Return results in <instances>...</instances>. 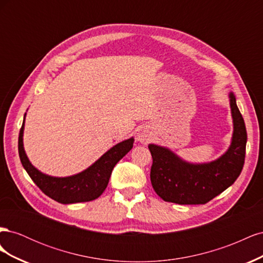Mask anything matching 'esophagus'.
Listing matches in <instances>:
<instances>
[{"instance_id":"1","label":"esophagus","mask_w":263,"mask_h":263,"mask_svg":"<svg viewBox=\"0 0 263 263\" xmlns=\"http://www.w3.org/2000/svg\"><path fill=\"white\" fill-rule=\"evenodd\" d=\"M153 139V134L147 128H141L137 134V140L141 144H148V142Z\"/></svg>"}]
</instances>
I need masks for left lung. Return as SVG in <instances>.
Instances as JSON below:
<instances>
[{
    "label": "left lung",
    "instance_id": "obj_1",
    "mask_svg": "<svg viewBox=\"0 0 263 263\" xmlns=\"http://www.w3.org/2000/svg\"><path fill=\"white\" fill-rule=\"evenodd\" d=\"M234 132L230 146L216 160L191 163L172 150L155 144L148 146L153 156L150 180L163 201L181 205L205 204L229 187L239 177L245 163L247 132L243 118L229 93Z\"/></svg>",
    "mask_w": 263,
    "mask_h": 263
}]
</instances>
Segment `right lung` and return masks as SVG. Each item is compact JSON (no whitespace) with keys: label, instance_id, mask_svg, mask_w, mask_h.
Masks as SVG:
<instances>
[{"label":"right lung","instance_id":"1","mask_svg":"<svg viewBox=\"0 0 263 263\" xmlns=\"http://www.w3.org/2000/svg\"><path fill=\"white\" fill-rule=\"evenodd\" d=\"M25 116L26 113L24 115L18 137V154L21 162L35 184L47 196L61 204L90 202L98 198L105 191L115 164L125 155L129 153L135 140L132 137L123 140L122 142H118L117 145L107 150L89 168H86L80 173L70 177H51L35 168L25 153L23 144Z\"/></svg>","mask_w":263,"mask_h":263}]
</instances>
